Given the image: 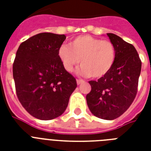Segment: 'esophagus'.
Wrapping results in <instances>:
<instances>
[{"label":"esophagus","instance_id":"esophagus-1","mask_svg":"<svg viewBox=\"0 0 151 151\" xmlns=\"http://www.w3.org/2000/svg\"><path fill=\"white\" fill-rule=\"evenodd\" d=\"M83 82H84V81L81 80V79H77V84H78V85H81V84Z\"/></svg>","mask_w":151,"mask_h":151}]
</instances>
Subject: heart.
<instances>
[{"label":"heart","mask_w":151,"mask_h":151,"mask_svg":"<svg viewBox=\"0 0 151 151\" xmlns=\"http://www.w3.org/2000/svg\"><path fill=\"white\" fill-rule=\"evenodd\" d=\"M58 55L66 71L72 72L80 63L81 74L99 78L113 67L117 57V49L110 41L84 35L71 41L70 46H60Z\"/></svg>","instance_id":"obj_1"}]
</instances>
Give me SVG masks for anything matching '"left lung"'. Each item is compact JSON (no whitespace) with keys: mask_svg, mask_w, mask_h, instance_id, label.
I'll return each mask as SVG.
<instances>
[{"mask_svg":"<svg viewBox=\"0 0 151 151\" xmlns=\"http://www.w3.org/2000/svg\"><path fill=\"white\" fill-rule=\"evenodd\" d=\"M117 49L114 66L98 81H90L88 106L96 117L114 120L120 117L136 98L142 63L132 45L114 34H107Z\"/></svg>","mask_w":151,"mask_h":151,"instance_id":"1","label":"left lung"}]
</instances>
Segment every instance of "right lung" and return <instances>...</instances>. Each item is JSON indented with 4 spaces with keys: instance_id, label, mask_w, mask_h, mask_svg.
Returning a JSON list of instances; mask_svg holds the SVG:
<instances>
[{
    "instance_id": "1",
    "label": "right lung",
    "mask_w": 151,
    "mask_h": 151,
    "mask_svg": "<svg viewBox=\"0 0 151 151\" xmlns=\"http://www.w3.org/2000/svg\"><path fill=\"white\" fill-rule=\"evenodd\" d=\"M64 34L41 33L23 41L16 52L13 78L16 95L24 109L40 120L63 114L76 79L65 70L58 55Z\"/></svg>"
}]
</instances>
